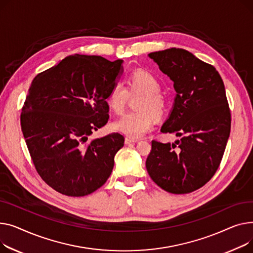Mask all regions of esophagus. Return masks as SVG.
I'll return each instance as SVG.
<instances>
[{
  "label": "esophagus",
  "instance_id": "1",
  "mask_svg": "<svg viewBox=\"0 0 253 253\" xmlns=\"http://www.w3.org/2000/svg\"><path fill=\"white\" fill-rule=\"evenodd\" d=\"M137 142H138L137 140H133V139H130V138H126V139H125V143H126V145L135 144V143H137Z\"/></svg>",
  "mask_w": 253,
  "mask_h": 253
}]
</instances>
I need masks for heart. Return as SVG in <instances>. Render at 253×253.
<instances>
[{"label":"heart","instance_id":"heart-1","mask_svg":"<svg viewBox=\"0 0 253 253\" xmlns=\"http://www.w3.org/2000/svg\"><path fill=\"white\" fill-rule=\"evenodd\" d=\"M127 90L124 83L116 82L111 86L106 103L115 113L125 109L128 95L141 94L137 104L138 111L125 113L114 121L112 127L124 135L138 139L149 130L154 124V116L159 118L165 113L166 101L160 94V83L153 73L146 70H137L127 81Z\"/></svg>","mask_w":253,"mask_h":253}]
</instances>
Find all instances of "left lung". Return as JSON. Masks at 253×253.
Returning <instances> with one entry per match:
<instances>
[{"label": "left lung", "instance_id": "8db88e82", "mask_svg": "<svg viewBox=\"0 0 253 253\" xmlns=\"http://www.w3.org/2000/svg\"><path fill=\"white\" fill-rule=\"evenodd\" d=\"M149 57L173 82L176 93L160 130L181 139L152 141L146 169L161 189L187 194L211 179L224 155L231 130L225 84L212 65L187 50L170 48Z\"/></svg>", "mask_w": 253, "mask_h": 253}]
</instances>
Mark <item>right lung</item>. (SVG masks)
<instances>
[{
    "label": "right lung",
    "instance_id": "right-lung-1",
    "mask_svg": "<svg viewBox=\"0 0 253 253\" xmlns=\"http://www.w3.org/2000/svg\"><path fill=\"white\" fill-rule=\"evenodd\" d=\"M124 60L74 54L34 79L21 112V129L42 179L61 194L81 197L106 183L124 147L118 132L87 142L108 122L107 96Z\"/></svg>",
    "mask_w": 253,
    "mask_h": 253
}]
</instances>
